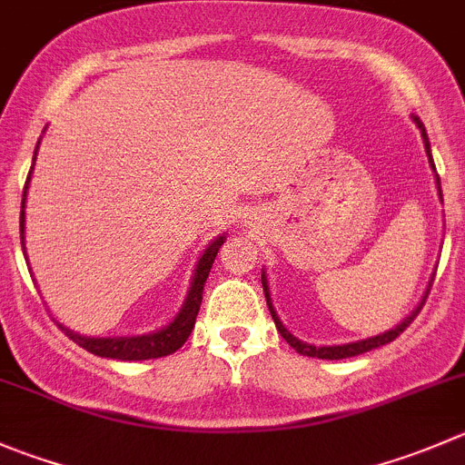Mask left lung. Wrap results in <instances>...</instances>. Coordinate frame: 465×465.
Masks as SVG:
<instances>
[{
	"mask_svg": "<svg viewBox=\"0 0 465 465\" xmlns=\"http://www.w3.org/2000/svg\"><path fill=\"white\" fill-rule=\"evenodd\" d=\"M413 123H416V124H418V129H420V134H422V143H425L427 156H430V165H431V170H434V173H436V168H434V161H431L430 138H427L425 124H422L420 120L416 118V115H413ZM436 186H439V197H440V202H443V193H440V182H439V174H436ZM261 283H263V292H265V302H268V309H270V313H272V320H274V324H277V331L282 333V336H283V341H286L288 345H291L292 350H295V352L304 354V357L329 359V361H333V359H350V357H357V354L371 352V350H375V347H381V345H386V342L395 341V338H398L400 333H402L404 329H407L409 324L413 322V318H416V315L420 313L422 304H425V300H427V292H430V288H431V283H430V288H427L425 297H422V302H420V304L416 306V311H413V313L409 315V318H404L402 322L398 324V327H395V329H391V331H384V333H380V336L366 338V341H357V342H345V345H322V347H315V345H309V342L300 341V338H295V336H292L291 331H288L286 327H283V324H282V320H279V315H277V311H274V306H272V300H270V288H268V279H265V272L261 274Z\"/></svg>",
	"mask_w": 465,
	"mask_h": 465,
	"instance_id": "obj_1",
	"label": "left lung"
}]
</instances>
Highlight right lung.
<instances>
[{
    "instance_id": "add662e5",
    "label": "right lung",
    "mask_w": 465,
    "mask_h": 465,
    "mask_svg": "<svg viewBox=\"0 0 465 465\" xmlns=\"http://www.w3.org/2000/svg\"><path fill=\"white\" fill-rule=\"evenodd\" d=\"M38 145H35V152H38ZM31 170H34V165H31ZM31 170H29V177H26L25 191H22V211H20L22 242H25V202H26V188H29V182H31ZM224 238L227 236L215 238V241L206 247L204 254L200 256L186 302H183L182 311H179L177 318H174L168 327L159 329V331L154 333H145V336H118V338H90V336H81V333L76 331H70V329L63 327V324H58V327H61L63 331H65V336H70L76 345L88 350L90 354H97V357H104V359H118V361H145V359H159V357H168V354L177 352L179 347L188 341L193 327H195V318L197 313H200L202 292H204L206 277H209L211 265H213ZM22 252H25V247H22Z\"/></svg>"
}]
</instances>
